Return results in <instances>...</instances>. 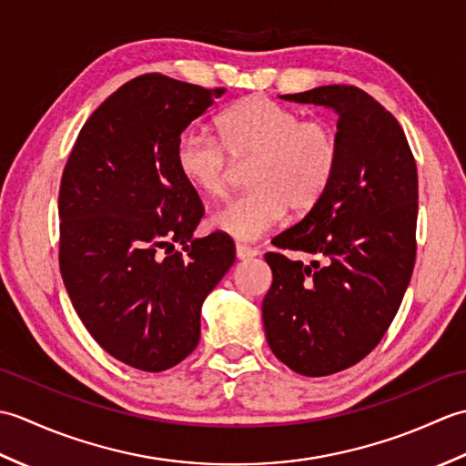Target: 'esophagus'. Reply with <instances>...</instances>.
Segmentation results:
<instances>
[{
  "label": "esophagus",
  "mask_w": 466,
  "mask_h": 466,
  "mask_svg": "<svg viewBox=\"0 0 466 466\" xmlns=\"http://www.w3.org/2000/svg\"><path fill=\"white\" fill-rule=\"evenodd\" d=\"M254 256H258V248H252V246H246V244H236V258L238 260L254 258Z\"/></svg>",
  "instance_id": "34e87169"
}]
</instances>
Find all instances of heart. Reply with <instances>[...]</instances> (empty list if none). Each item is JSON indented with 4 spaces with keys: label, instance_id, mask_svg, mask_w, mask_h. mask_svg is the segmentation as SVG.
Instances as JSON below:
<instances>
[{
    "label": "heart",
    "instance_id": "heart-1",
    "mask_svg": "<svg viewBox=\"0 0 466 466\" xmlns=\"http://www.w3.org/2000/svg\"><path fill=\"white\" fill-rule=\"evenodd\" d=\"M218 137L187 127L176 140L174 160L200 194L222 196L232 162L252 157L248 186L212 214L216 230L236 240H258L286 210L309 212L334 182L340 142L326 120L302 116L266 96H248L216 117Z\"/></svg>",
    "mask_w": 466,
    "mask_h": 466
}]
</instances>
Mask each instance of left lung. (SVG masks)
<instances>
[{"mask_svg":"<svg viewBox=\"0 0 466 466\" xmlns=\"http://www.w3.org/2000/svg\"><path fill=\"white\" fill-rule=\"evenodd\" d=\"M282 97L339 116L340 164L322 200L272 240L319 260L264 256L272 268L264 332L290 370L329 376L374 350L399 312L417 258V162L397 117L360 87Z\"/></svg>","mask_w":466,"mask_h":466,"instance_id":"left-lung-1","label":"left lung"}]
</instances>
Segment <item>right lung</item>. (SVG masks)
<instances>
[{
    "label": "right lung",
    "mask_w": 466,
    "mask_h": 466,
    "mask_svg": "<svg viewBox=\"0 0 466 466\" xmlns=\"http://www.w3.org/2000/svg\"><path fill=\"white\" fill-rule=\"evenodd\" d=\"M224 92L137 76L87 117L64 167L66 290L94 340L137 370H167L196 349L206 296L234 264L228 236L192 238L204 206L174 160L177 136Z\"/></svg>",
    "instance_id": "add662e5"
}]
</instances>
